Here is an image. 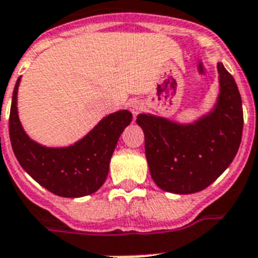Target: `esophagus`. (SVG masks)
<instances>
[{"label": "esophagus", "mask_w": 258, "mask_h": 258, "mask_svg": "<svg viewBox=\"0 0 258 258\" xmlns=\"http://www.w3.org/2000/svg\"><path fill=\"white\" fill-rule=\"evenodd\" d=\"M130 111L133 112L134 115H138L140 112V111L143 110V103L142 102H139V100H133V102H130Z\"/></svg>", "instance_id": "esophagus-1"}]
</instances>
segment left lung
I'll return each instance as SVG.
<instances>
[{"instance_id":"1","label":"left lung","mask_w":258,"mask_h":258,"mask_svg":"<svg viewBox=\"0 0 258 258\" xmlns=\"http://www.w3.org/2000/svg\"><path fill=\"white\" fill-rule=\"evenodd\" d=\"M217 103L198 122L179 124L155 115H138L151 176L163 190L179 195L203 190L237 154L244 125L241 95L223 63H217Z\"/></svg>"}]
</instances>
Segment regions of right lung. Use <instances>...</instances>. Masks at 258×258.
I'll use <instances>...</instances> for the list:
<instances>
[{"label":"right lung","mask_w":258,"mask_h":258,"mask_svg":"<svg viewBox=\"0 0 258 258\" xmlns=\"http://www.w3.org/2000/svg\"><path fill=\"white\" fill-rule=\"evenodd\" d=\"M18 78L12 98L9 135L21 167L42 187L62 198H82L103 185L119 136L133 120L127 110L103 118L87 135L70 147L49 148L31 140L17 111Z\"/></svg>","instance_id":"right-lung-1"}]
</instances>
